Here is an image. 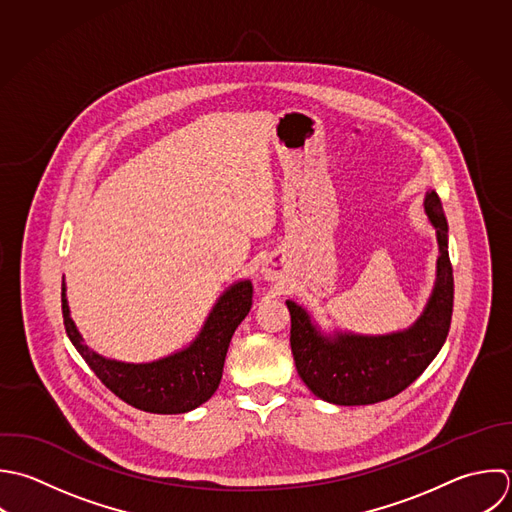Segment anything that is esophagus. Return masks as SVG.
<instances>
[{"instance_id": "obj_1", "label": "esophagus", "mask_w": 512, "mask_h": 512, "mask_svg": "<svg viewBox=\"0 0 512 512\" xmlns=\"http://www.w3.org/2000/svg\"><path fill=\"white\" fill-rule=\"evenodd\" d=\"M263 273H265V277H267V279H271V281H275V279H279V277H281V269H279V267H275V265H267V267L263 269Z\"/></svg>"}]
</instances>
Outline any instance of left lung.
I'll list each match as a JSON object with an SVG mask.
<instances>
[{
    "mask_svg": "<svg viewBox=\"0 0 512 512\" xmlns=\"http://www.w3.org/2000/svg\"><path fill=\"white\" fill-rule=\"evenodd\" d=\"M425 211L437 229L441 255L435 291L411 329L383 337H325L305 309L287 301L295 367L319 399L347 407L387 401L405 391L441 351L451 329L455 279L447 251L449 225L435 191L427 195Z\"/></svg>",
    "mask_w": 512,
    "mask_h": 512,
    "instance_id": "8db88e82",
    "label": "left lung"
}]
</instances>
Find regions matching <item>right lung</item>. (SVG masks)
<instances>
[{
  "label": "right lung",
  "mask_w": 512,
  "mask_h": 512,
  "mask_svg": "<svg viewBox=\"0 0 512 512\" xmlns=\"http://www.w3.org/2000/svg\"><path fill=\"white\" fill-rule=\"evenodd\" d=\"M251 297V281L235 283L221 295L203 331L185 351L143 365L111 361L83 345L69 317L65 285H61V311L69 341L115 397L145 413L179 415L197 409L217 391L231 337L247 317Z\"/></svg>",
  "instance_id": "obj_1"
}]
</instances>
